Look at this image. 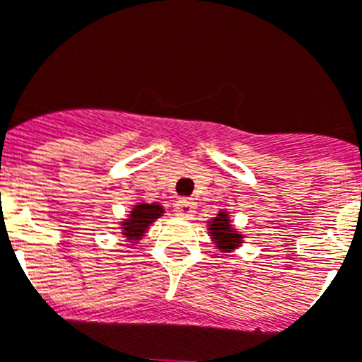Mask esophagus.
<instances>
[{
    "label": "esophagus",
    "mask_w": 362,
    "mask_h": 362,
    "mask_svg": "<svg viewBox=\"0 0 362 362\" xmlns=\"http://www.w3.org/2000/svg\"><path fill=\"white\" fill-rule=\"evenodd\" d=\"M196 209V203L192 202V199H188V198H181L175 202L174 205V213L177 214V216L181 218H192L194 216V211Z\"/></svg>",
    "instance_id": "obj_1"
}]
</instances>
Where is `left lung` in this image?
<instances>
[{
  "label": "left lung",
  "mask_w": 362,
  "mask_h": 362,
  "mask_svg": "<svg viewBox=\"0 0 362 362\" xmlns=\"http://www.w3.org/2000/svg\"><path fill=\"white\" fill-rule=\"evenodd\" d=\"M211 237L214 238L216 246L222 250L223 253L231 252L233 247H237L240 244V235L231 229V223L228 220V214L220 213L211 223Z\"/></svg>",
  "instance_id": "1"
}]
</instances>
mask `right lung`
<instances>
[{
    "mask_svg": "<svg viewBox=\"0 0 362 362\" xmlns=\"http://www.w3.org/2000/svg\"><path fill=\"white\" fill-rule=\"evenodd\" d=\"M163 213V207L160 205H149V203H142V205H136V207L131 211L129 220L124 222V235L129 238H140L146 233L148 226L153 220L160 216Z\"/></svg>",
    "mask_w": 362,
    "mask_h": 362,
    "instance_id": "add662e5",
    "label": "right lung"
}]
</instances>
